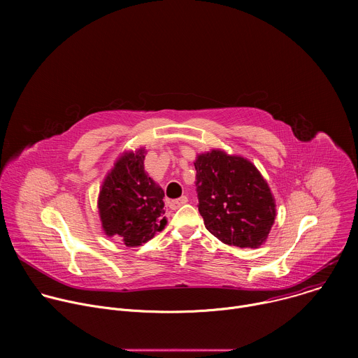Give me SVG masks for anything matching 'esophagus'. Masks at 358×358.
<instances>
[{"mask_svg": "<svg viewBox=\"0 0 358 358\" xmlns=\"http://www.w3.org/2000/svg\"><path fill=\"white\" fill-rule=\"evenodd\" d=\"M187 202H188V198H187L185 195H182V196L177 198V199H171V201L169 202V207H170L171 210H177V208L182 207L184 203H187Z\"/></svg>", "mask_w": 358, "mask_h": 358, "instance_id": "34e87169", "label": "esophagus"}]
</instances>
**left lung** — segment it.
Returning <instances> with one entry per match:
<instances>
[{
    "label": "left lung",
    "mask_w": 358,
    "mask_h": 358,
    "mask_svg": "<svg viewBox=\"0 0 358 358\" xmlns=\"http://www.w3.org/2000/svg\"><path fill=\"white\" fill-rule=\"evenodd\" d=\"M198 211L203 225L221 242L259 248L275 224V196L248 159L213 148L194 162Z\"/></svg>",
    "instance_id": "left-lung-1"
}]
</instances>
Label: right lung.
<instances>
[{
	"mask_svg": "<svg viewBox=\"0 0 358 358\" xmlns=\"http://www.w3.org/2000/svg\"><path fill=\"white\" fill-rule=\"evenodd\" d=\"M144 147L124 150L101 182L97 210L105 235L136 248L163 231L164 191L144 170Z\"/></svg>",
	"mask_w": 358,
	"mask_h": 358,
	"instance_id": "add662e5",
	"label": "right lung"
}]
</instances>
